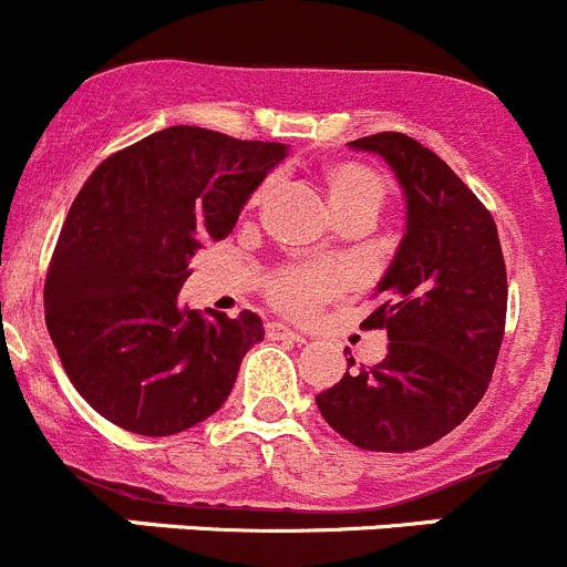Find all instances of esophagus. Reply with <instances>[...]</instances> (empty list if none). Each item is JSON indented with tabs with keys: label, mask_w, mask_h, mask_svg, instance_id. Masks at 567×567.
I'll return each mask as SVG.
<instances>
[{
	"label": "esophagus",
	"mask_w": 567,
	"mask_h": 567,
	"mask_svg": "<svg viewBox=\"0 0 567 567\" xmlns=\"http://www.w3.org/2000/svg\"><path fill=\"white\" fill-rule=\"evenodd\" d=\"M265 330H267V339L297 341V344H302V341H306V336L297 333V330H291L289 324H284V322H267Z\"/></svg>",
	"instance_id": "esophagus-1"
}]
</instances>
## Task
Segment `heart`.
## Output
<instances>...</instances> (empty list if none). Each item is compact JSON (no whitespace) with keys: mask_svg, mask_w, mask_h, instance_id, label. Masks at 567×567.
Returning <instances> with one entry per match:
<instances>
[{"mask_svg":"<svg viewBox=\"0 0 567 567\" xmlns=\"http://www.w3.org/2000/svg\"><path fill=\"white\" fill-rule=\"evenodd\" d=\"M328 209L336 220L350 215L374 217L385 200V184L372 167L358 162H333L319 176ZM261 193L254 200H259ZM341 289V276L330 267H289L270 281V297L276 306L291 313H311L319 302Z\"/></svg>","mask_w":567,"mask_h":567,"instance_id":"heart-1","label":"heart"}]
</instances>
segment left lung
Segmentation results:
<instances>
[{
	"label": "left lung",
	"instance_id": "8db88e82",
	"mask_svg": "<svg viewBox=\"0 0 567 567\" xmlns=\"http://www.w3.org/2000/svg\"><path fill=\"white\" fill-rule=\"evenodd\" d=\"M383 156L405 195V234L363 319L389 355L317 394L324 422L369 452H413L457 427L491 383L507 317L496 223L450 165L400 132L352 140Z\"/></svg>",
	"mask_w": 567,
	"mask_h": 567
}]
</instances>
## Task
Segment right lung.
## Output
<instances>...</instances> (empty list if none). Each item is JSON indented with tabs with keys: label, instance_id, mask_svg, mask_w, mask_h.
I'll return each mask as SVG.
<instances>
[{
	"label": "right lung",
	"instance_id": "obj_1",
	"mask_svg": "<svg viewBox=\"0 0 567 567\" xmlns=\"http://www.w3.org/2000/svg\"><path fill=\"white\" fill-rule=\"evenodd\" d=\"M284 143L171 126L101 162L76 195L49 265L43 308L65 374L93 411L137 435H176L220 411L254 311L182 306L189 259L226 239Z\"/></svg>",
	"mask_w": 567,
	"mask_h": 567
}]
</instances>
